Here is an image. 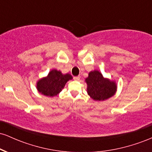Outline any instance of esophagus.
Here are the masks:
<instances>
[{
	"label": "esophagus",
	"instance_id": "obj_1",
	"mask_svg": "<svg viewBox=\"0 0 152 152\" xmlns=\"http://www.w3.org/2000/svg\"><path fill=\"white\" fill-rule=\"evenodd\" d=\"M80 78H81V76H74V79L75 80V81H79Z\"/></svg>",
	"mask_w": 152,
	"mask_h": 152
}]
</instances>
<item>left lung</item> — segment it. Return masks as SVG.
<instances>
[{"mask_svg":"<svg viewBox=\"0 0 152 152\" xmlns=\"http://www.w3.org/2000/svg\"><path fill=\"white\" fill-rule=\"evenodd\" d=\"M87 84V93L93 100L102 102L107 100L115 95L117 91V84L114 80L104 78L98 70L88 73V77L85 78Z\"/></svg>","mask_w":152,"mask_h":152,"instance_id":"left-lung-1","label":"left lung"}]
</instances>
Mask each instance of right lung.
<instances>
[{"label":"right lung","mask_w":152,"mask_h":152,"mask_svg":"<svg viewBox=\"0 0 152 152\" xmlns=\"http://www.w3.org/2000/svg\"><path fill=\"white\" fill-rule=\"evenodd\" d=\"M73 78L69 74H64L61 71L52 69L48 75L38 79L36 82V88L40 94L48 97L57 96L61 91L66 83Z\"/></svg>","instance_id":"obj_1"}]
</instances>
